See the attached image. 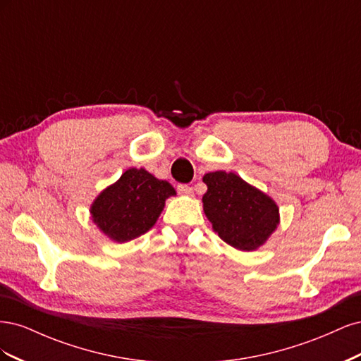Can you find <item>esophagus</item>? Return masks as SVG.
<instances>
[{
	"label": "esophagus",
	"instance_id": "esophagus-1",
	"mask_svg": "<svg viewBox=\"0 0 361 361\" xmlns=\"http://www.w3.org/2000/svg\"><path fill=\"white\" fill-rule=\"evenodd\" d=\"M178 192L180 195H188V197H191V195L194 194V190H192V187H190V185L180 183V185H178Z\"/></svg>",
	"mask_w": 361,
	"mask_h": 361
}]
</instances>
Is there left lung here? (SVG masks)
Masks as SVG:
<instances>
[{"label":"left lung","instance_id":"left-lung-1","mask_svg":"<svg viewBox=\"0 0 361 361\" xmlns=\"http://www.w3.org/2000/svg\"><path fill=\"white\" fill-rule=\"evenodd\" d=\"M203 182L207 187L202 199L204 215L224 243L253 251L268 241L280 223L279 206L268 194L232 171L206 173Z\"/></svg>","mask_w":361,"mask_h":361}]
</instances>
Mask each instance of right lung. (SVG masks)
Here are the masks:
<instances>
[{"instance_id": "1", "label": "right lung", "mask_w": 361, "mask_h": 361, "mask_svg": "<svg viewBox=\"0 0 361 361\" xmlns=\"http://www.w3.org/2000/svg\"><path fill=\"white\" fill-rule=\"evenodd\" d=\"M171 195L176 191L167 180L145 169H129L93 200L92 220L111 241H133L155 226Z\"/></svg>"}]
</instances>
